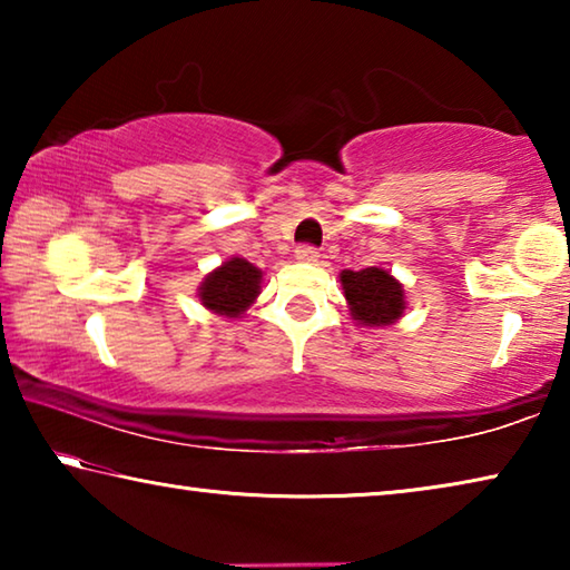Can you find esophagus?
<instances>
[{
    "mask_svg": "<svg viewBox=\"0 0 570 570\" xmlns=\"http://www.w3.org/2000/svg\"><path fill=\"white\" fill-rule=\"evenodd\" d=\"M294 256H296V262H302V264H316V262H320V250L312 248V246H298Z\"/></svg>",
    "mask_w": 570,
    "mask_h": 570,
    "instance_id": "1",
    "label": "esophagus"
}]
</instances>
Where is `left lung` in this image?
Instances as JSON below:
<instances>
[{
    "label": "left lung",
    "instance_id": "obj_1",
    "mask_svg": "<svg viewBox=\"0 0 570 570\" xmlns=\"http://www.w3.org/2000/svg\"><path fill=\"white\" fill-rule=\"evenodd\" d=\"M340 282L354 324L377 326L380 330V326L397 324L407 312L404 286L387 268L366 266L362 272L344 268Z\"/></svg>",
    "mask_w": 570,
    "mask_h": 570
}]
</instances>
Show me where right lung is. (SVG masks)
<instances>
[{"label": "right lung", "mask_w": 570, "mask_h": 570, "mask_svg": "<svg viewBox=\"0 0 570 570\" xmlns=\"http://www.w3.org/2000/svg\"><path fill=\"white\" fill-rule=\"evenodd\" d=\"M264 272L246 258L230 256L228 262L216 266L214 272L204 276L198 286V302L210 314L226 316V320H240L250 304L262 294Z\"/></svg>", "instance_id": "add662e5"}]
</instances>
